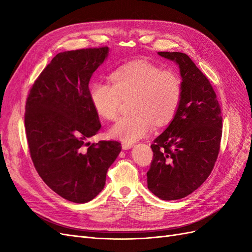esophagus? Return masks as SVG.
Returning <instances> with one entry per match:
<instances>
[{"label": "esophagus", "instance_id": "esophagus-1", "mask_svg": "<svg viewBox=\"0 0 252 252\" xmlns=\"http://www.w3.org/2000/svg\"><path fill=\"white\" fill-rule=\"evenodd\" d=\"M133 146L132 143H128V142H123L122 143V148H123L124 150H127L129 148H131Z\"/></svg>", "mask_w": 252, "mask_h": 252}]
</instances>
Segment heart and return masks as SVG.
Segmentation results:
<instances>
[{
    "mask_svg": "<svg viewBox=\"0 0 252 252\" xmlns=\"http://www.w3.org/2000/svg\"><path fill=\"white\" fill-rule=\"evenodd\" d=\"M111 83L95 82L89 98L95 112L105 120L118 117L123 100L130 98L132 113L121 118L109 130L110 136L133 143L152 128L163 126L177 113L182 98L180 75L147 61H134L121 66L110 75Z\"/></svg>",
    "mask_w": 252,
    "mask_h": 252,
    "instance_id": "heart-1",
    "label": "heart"
}]
</instances>
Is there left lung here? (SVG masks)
<instances>
[{
  "label": "left lung",
  "instance_id": "8db88e82",
  "mask_svg": "<svg viewBox=\"0 0 252 252\" xmlns=\"http://www.w3.org/2000/svg\"><path fill=\"white\" fill-rule=\"evenodd\" d=\"M174 61L182 77V98L166 130L151 144L147 184L164 201L179 200L199 188L217 162L222 139V112L207 77L186 53L159 51Z\"/></svg>",
  "mask_w": 252,
  "mask_h": 252
}]
</instances>
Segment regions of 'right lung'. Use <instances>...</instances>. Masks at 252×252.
<instances>
[{
  "label": "right lung",
  "mask_w": 252,
  "mask_h": 252,
  "mask_svg": "<svg viewBox=\"0 0 252 252\" xmlns=\"http://www.w3.org/2000/svg\"><path fill=\"white\" fill-rule=\"evenodd\" d=\"M107 55V46L58 53L34 81L25 106L35 170L56 193L78 204L102 191L122 149L118 141L86 143L101 128L89 98V81Z\"/></svg>",
  "instance_id": "1"
}]
</instances>
